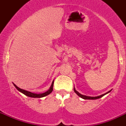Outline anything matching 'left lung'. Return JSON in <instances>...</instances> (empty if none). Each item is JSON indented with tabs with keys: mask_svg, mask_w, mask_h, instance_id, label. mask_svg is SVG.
I'll return each instance as SVG.
<instances>
[{
	"mask_svg": "<svg viewBox=\"0 0 126 126\" xmlns=\"http://www.w3.org/2000/svg\"><path fill=\"white\" fill-rule=\"evenodd\" d=\"M74 92H75L79 96H80L81 98H82L84 99V100H96V99H98V98H100L102 97L103 96H104L105 94H106L107 93H109V92H110V91H109V92H107V93H105V94H102V95H100V96H94V97H92V96H85V95H83V94H80L79 92H78L76 91V90H75V88H74Z\"/></svg>",
	"mask_w": 126,
	"mask_h": 126,
	"instance_id": "obj_1",
	"label": "left lung"
}]
</instances>
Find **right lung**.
<instances>
[{
  "instance_id": "1",
  "label": "right lung",
  "mask_w": 126,
  "mask_h": 126,
  "mask_svg": "<svg viewBox=\"0 0 126 126\" xmlns=\"http://www.w3.org/2000/svg\"><path fill=\"white\" fill-rule=\"evenodd\" d=\"M14 86L16 88V89H17V90H19L20 92L23 93V94H24L25 95H26V96H30V97H33V98H42V97H43V96H47V95H48V94H49L50 93H51V92L53 91V82L52 83L50 88V89L48 90L47 92H45V93H41V94H36V93H32V92H28V91H26V90H23V89L19 88L17 87V86L16 85V84H14Z\"/></svg>"
}]
</instances>
